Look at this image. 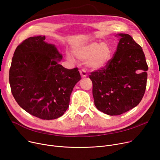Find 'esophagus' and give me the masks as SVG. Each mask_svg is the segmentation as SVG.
<instances>
[{
  "label": "esophagus",
  "instance_id": "1",
  "mask_svg": "<svg viewBox=\"0 0 160 160\" xmlns=\"http://www.w3.org/2000/svg\"><path fill=\"white\" fill-rule=\"evenodd\" d=\"M80 74H81L82 78H86L87 76V73L85 70H80Z\"/></svg>",
  "mask_w": 160,
  "mask_h": 160
}]
</instances>
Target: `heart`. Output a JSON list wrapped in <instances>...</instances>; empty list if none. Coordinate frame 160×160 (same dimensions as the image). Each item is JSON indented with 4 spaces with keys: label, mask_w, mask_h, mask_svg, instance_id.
I'll return each instance as SVG.
<instances>
[{
    "label": "heart",
    "mask_w": 160,
    "mask_h": 160,
    "mask_svg": "<svg viewBox=\"0 0 160 160\" xmlns=\"http://www.w3.org/2000/svg\"><path fill=\"white\" fill-rule=\"evenodd\" d=\"M72 53L75 58L80 61H85L88 68L99 70L109 64L112 57V49L107 43L92 42L74 48ZM66 58L70 61L74 60L69 53H66Z\"/></svg>",
    "instance_id": "b5f03b06"
}]
</instances>
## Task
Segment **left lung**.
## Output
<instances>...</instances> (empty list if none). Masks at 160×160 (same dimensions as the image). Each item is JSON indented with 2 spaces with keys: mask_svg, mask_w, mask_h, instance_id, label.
I'll use <instances>...</instances> for the list:
<instances>
[{
  "mask_svg": "<svg viewBox=\"0 0 160 160\" xmlns=\"http://www.w3.org/2000/svg\"><path fill=\"white\" fill-rule=\"evenodd\" d=\"M120 37L109 64L89 75L96 108L108 115H119L136 107L147 87L148 66L142 48L127 34Z\"/></svg>",
  "mask_w": 160,
  "mask_h": 160,
  "instance_id": "8db88e82",
  "label": "left lung"
}]
</instances>
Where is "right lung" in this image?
I'll return each mask as SVG.
<instances>
[{"label":"right lung","instance_id":"add662e5","mask_svg":"<svg viewBox=\"0 0 160 160\" xmlns=\"http://www.w3.org/2000/svg\"><path fill=\"white\" fill-rule=\"evenodd\" d=\"M45 36L30 37L17 47L9 72L12 93L21 108L43 120L61 117L69 108L73 88L81 79L78 68L66 69L54 44Z\"/></svg>","mask_w":160,"mask_h":160}]
</instances>
